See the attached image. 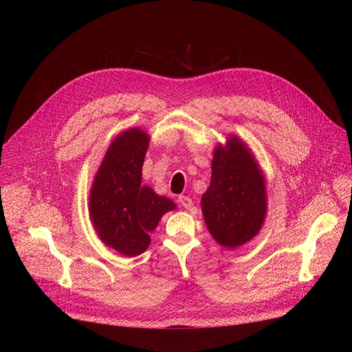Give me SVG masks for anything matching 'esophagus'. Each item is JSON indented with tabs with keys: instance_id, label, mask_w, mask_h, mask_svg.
I'll use <instances>...</instances> for the list:
<instances>
[{
	"instance_id": "34e87169",
	"label": "esophagus",
	"mask_w": 352,
	"mask_h": 352,
	"mask_svg": "<svg viewBox=\"0 0 352 352\" xmlns=\"http://www.w3.org/2000/svg\"><path fill=\"white\" fill-rule=\"evenodd\" d=\"M179 202H180V204H182V207H185V208H190V207H192V204H194V202H192V199H190L189 197H186V195H180L179 197Z\"/></svg>"
}]
</instances>
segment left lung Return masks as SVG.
<instances>
[{"instance_id":"left-lung-1","label":"left lung","mask_w":352,"mask_h":352,"mask_svg":"<svg viewBox=\"0 0 352 352\" xmlns=\"http://www.w3.org/2000/svg\"><path fill=\"white\" fill-rule=\"evenodd\" d=\"M201 206L210 233L223 247H241L258 233L267 207L264 177L238 138H230L226 150L214 151Z\"/></svg>"}]
</instances>
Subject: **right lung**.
<instances>
[{"mask_svg":"<svg viewBox=\"0 0 352 352\" xmlns=\"http://www.w3.org/2000/svg\"><path fill=\"white\" fill-rule=\"evenodd\" d=\"M150 138L129 129L116 138L105 154L89 198L92 225L101 241L127 257L142 254L173 201L142 186V166Z\"/></svg>","mask_w":352,"mask_h":352,"instance_id":"1","label":"right lung"}]
</instances>
